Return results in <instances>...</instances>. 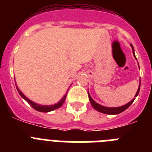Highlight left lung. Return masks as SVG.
Wrapping results in <instances>:
<instances>
[{"label": "left lung", "mask_w": 152, "mask_h": 152, "mask_svg": "<svg viewBox=\"0 0 152 152\" xmlns=\"http://www.w3.org/2000/svg\"><path fill=\"white\" fill-rule=\"evenodd\" d=\"M131 46L132 47V50H133V53H134V56L135 57V55H134V47L133 45L131 44ZM136 58V57H135ZM139 66V65H138ZM140 86H141V80H140V84H139V87H138V90H137V93L135 94L134 97H136L139 94V91H140ZM88 96H89V99H90V104L91 105L93 106V107L94 108L95 110H96L97 111L100 112V113H106V114H118V113H122L123 111H124L126 109L129 107L131 104H132L135 98H133L131 101H130L129 103H127V104L125 105L121 106V107H104V106H101L99 104H97L96 102L94 101L93 100V98L91 97V96L89 94V92H88Z\"/></svg>", "instance_id": "left-lung-1"}]
</instances>
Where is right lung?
<instances>
[{"mask_svg": "<svg viewBox=\"0 0 152 152\" xmlns=\"http://www.w3.org/2000/svg\"><path fill=\"white\" fill-rule=\"evenodd\" d=\"M16 88H17V90L18 91L20 96H21L23 99H25V100H26V101L28 102L29 104H30V106L31 107H33L35 110H38V111L45 112V113H47V112H50V111H52V110H54L58 109V108L60 107L61 106H62V104H63V103L65 102V100H66V96H67V94H65V96H62V98L60 100V101L58 102L57 104H54V105H49V106H48V105H40V104H35V103H34V102H32L31 100H29L28 98H27L26 96H25L22 94V92L19 90L18 87L17 86H16Z\"/></svg>", "mask_w": 152, "mask_h": 152, "instance_id": "add662e5", "label": "right lung"}]
</instances>
